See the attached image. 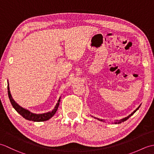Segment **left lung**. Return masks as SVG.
<instances>
[{
	"instance_id": "8db88e82",
	"label": "left lung",
	"mask_w": 154,
	"mask_h": 154,
	"mask_svg": "<svg viewBox=\"0 0 154 154\" xmlns=\"http://www.w3.org/2000/svg\"><path fill=\"white\" fill-rule=\"evenodd\" d=\"M140 106H138V108H137V109H136V110H135L134 111V112H132V113L131 114H130V115H129L128 116H127V117H126V118H124V119H121L120 120H117V122H115V124H120V123H122V122H124V121H126V120H128V119H129V118H130V116H131L132 115H133V114H134V113H135V112H136V110H138V109H139V108H140ZM98 120H101V121H103V120H101V119L100 120V119H98Z\"/></svg>"
}]
</instances>
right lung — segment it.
I'll list each match as a JSON object with an SVG mask.
<instances>
[{
	"mask_svg": "<svg viewBox=\"0 0 154 154\" xmlns=\"http://www.w3.org/2000/svg\"><path fill=\"white\" fill-rule=\"evenodd\" d=\"M8 97L10 101L12 104V105L13 106V108L17 111V112L20 114V115L24 118L25 119H26L30 121H34V122H44V121H46L48 120H49L53 116L54 114L56 112V111L57 110V109L59 107V105H60V98L59 99L57 103L55 105V108L54 109V110L51 111V112H48L47 113H44V114H34L30 111L24 109V108L21 107L20 105L16 103L15 101L14 100V99H12V97L11 96V92H10L9 90V86H8Z\"/></svg>",
	"mask_w": 154,
	"mask_h": 154,
	"instance_id": "obj_1",
	"label": "right lung"
}]
</instances>
